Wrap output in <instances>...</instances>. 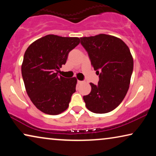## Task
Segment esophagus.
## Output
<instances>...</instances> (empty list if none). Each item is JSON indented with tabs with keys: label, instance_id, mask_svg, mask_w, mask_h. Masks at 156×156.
I'll return each instance as SVG.
<instances>
[{
	"label": "esophagus",
	"instance_id": "1",
	"mask_svg": "<svg viewBox=\"0 0 156 156\" xmlns=\"http://www.w3.org/2000/svg\"><path fill=\"white\" fill-rule=\"evenodd\" d=\"M82 82H82V81H80V80H78V81H77V84H82Z\"/></svg>",
	"mask_w": 156,
	"mask_h": 156
}]
</instances>
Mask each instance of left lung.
<instances>
[{
  "label": "left lung",
  "mask_w": 156,
  "mask_h": 156,
  "mask_svg": "<svg viewBox=\"0 0 156 156\" xmlns=\"http://www.w3.org/2000/svg\"><path fill=\"white\" fill-rule=\"evenodd\" d=\"M99 81L90 83V94L83 99L87 108L96 114H105L121 103L129 88L133 59L124 42L112 35L99 34L81 37Z\"/></svg>",
  "instance_id": "obj_1"
}]
</instances>
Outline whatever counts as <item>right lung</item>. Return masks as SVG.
I'll return each mask as SVG.
<instances>
[{"instance_id": "1", "label": "right lung", "mask_w": 156, "mask_h": 156, "mask_svg": "<svg viewBox=\"0 0 156 156\" xmlns=\"http://www.w3.org/2000/svg\"><path fill=\"white\" fill-rule=\"evenodd\" d=\"M80 42L79 37L48 35L25 51L21 67L25 89L34 105L44 114H59L69 106L77 80L57 75V72Z\"/></svg>"}]
</instances>
